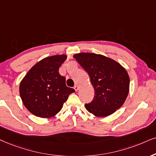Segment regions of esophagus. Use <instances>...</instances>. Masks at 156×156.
Returning a JSON list of instances; mask_svg holds the SVG:
<instances>
[{
  "label": "esophagus",
  "instance_id": "obj_1",
  "mask_svg": "<svg viewBox=\"0 0 156 156\" xmlns=\"http://www.w3.org/2000/svg\"><path fill=\"white\" fill-rule=\"evenodd\" d=\"M74 89H75V90H76V91H78V89H79V87H78V86H74Z\"/></svg>",
  "mask_w": 156,
  "mask_h": 156
}]
</instances>
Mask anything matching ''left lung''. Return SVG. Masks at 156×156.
Masks as SVG:
<instances>
[{
    "label": "left lung",
    "mask_w": 156,
    "mask_h": 156,
    "mask_svg": "<svg viewBox=\"0 0 156 156\" xmlns=\"http://www.w3.org/2000/svg\"><path fill=\"white\" fill-rule=\"evenodd\" d=\"M74 58L89 75L95 96L86 109L96 117H107L125 103L129 90L127 70L117 61L94 53L81 52Z\"/></svg>",
    "instance_id": "left-lung-1"
}]
</instances>
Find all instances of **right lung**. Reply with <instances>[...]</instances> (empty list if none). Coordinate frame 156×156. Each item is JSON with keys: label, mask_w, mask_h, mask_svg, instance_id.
I'll return each mask as SVG.
<instances>
[{"label": "right lung", "mask_w": 156, "mask_h": 156, "mask_svg": "<svg viewBox=\"0 0 156 156\" xmlns=\"http://www.w3.org/2000/svg\"><path fill=\"white\" fill-rule=\"evenodd\" d=\"M67 55H53L39 61L21 81L19 94L27 109L41 118L56 115L69 95L75 92L66 84V78L59 68Z\"/></svg>", "instance_id": "1"}]
</instances>
